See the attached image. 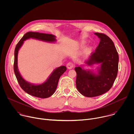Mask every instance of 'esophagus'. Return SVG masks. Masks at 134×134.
Masks as SVG:
<instances>
[{
	"label": "esophagus",
	"instance_id": "1",
	"mask_svg": "<svg viewBox=\"0 0 134 134\" xmlns=\"http://www.w3.org/2000/svg\"><path fill=\"white\" fill-rule=\"evenodd\" d=\"M75 65L72 62H69L67 64V67L68 69H72L74 67Z\"/></svg>",
	"mask_w": 134,
	"mask_h": 134
}]
</instances>
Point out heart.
Returning a JSON list of instances; mask_svg holds the SVG:
<instances>
[{"label":"heart","instance_id":"1","mask_svg":"<svg viewBox=\"0 0 134 134\" xmlns=\"http://www.w3.org/2000/svg\"><path fill=\"white\" fill-rule=\"evenodd\" d=\"M89 50H90V49H88V50H87L85 52V53L86 54H88V53L89 52Z\"/></svg>","mask_w":134,"mask_h":134}]
</instances>
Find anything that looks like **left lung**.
Returning <instances> with one entry per match:
<instances>
[{"instance_id":"left-lung-1","label":"left lung","mask_w":134,"mask_h":134,"mask_svg":"<svg viewBox=\"0 0 134 134\" xmlns=\"http://www.w3.org/2000/svg\"><path fill=\"white\" fill-rule=\"evenodd\" d=\"M94 34L100 38V41L85 64L89 66L101 64L98 74L84 70L82 67L75 68L77 74L76 87L81 94L90 98L108 92L112 87L118 71L119 55L113 41L104 33Z\"/></svg>"}]
</instances>
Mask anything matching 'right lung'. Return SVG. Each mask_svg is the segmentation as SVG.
<instances>
[{"label": "right lung", "instance_id": "add662e5", "mask_svg": "<svg viewBox=\"0 0 134 134\" xmlns=\"http://www.w3.org/2000/svg\"><path fill=\"white\" fill-rule=\"evenodd\" d=\"M29 38H34L38 40L48 42L55 41V36L52 34L39 32H29L25 34L20 41L17 44L14 52V70L17 80L21 87L27 93L33 97L40 98H47L54 93L60 76L67 70L66 66H63L56 68L44 83L35 85L25 81L20 75L17 69V55L18 50L23 43L24 41Z\"/></svg>", "mask_w": 134, "mask_h": 134}]
</instances>
